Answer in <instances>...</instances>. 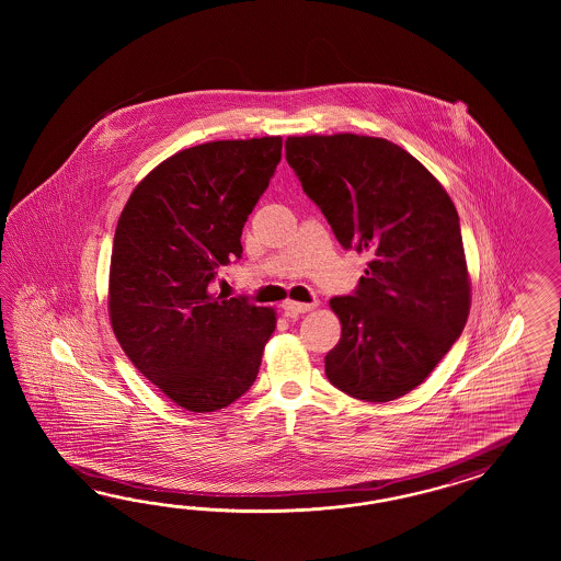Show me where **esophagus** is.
<instances>
[{"mask_svg": "<svg viewBox=\"0 0 561 561\" xmlns=\"http://www.w3.org/2000/svg\"><path fill=\"white\" fill-rule=\"evenodd\" d=\"M314 302H310V305H305V302H294V300H286L282 308H284V312H286V317H298V314H305L308 310H312L314 308Z\"/></svg>", "mask_w": 561, "mask_h": 561, "instance_id": "esophagus-1", "label": "esophagus"}]
</instances>
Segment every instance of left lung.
Listing matches in <instances>:
<instances>
[{"label":"left lung","instance_id":"obj_1","mask_svg":"<svg viewBox=\"0 0 561 561\" xmlns=\"http://www.w3.org/2000/svg\"><path fill=\"white\" fill-rule=\"evenodd\" d=\"M286 160L341 247L373 255L356 289L329 302L341 340L324 356V374L359 401L399 399L424 382L469 317L455 204L382 137H288Z\"/></svg>","mask_w":561,"mask_h":561}]
</instances>
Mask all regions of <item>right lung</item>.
I'll use <instances>...</instances> for the list:
<instances>
[{
  "label": "right lung",
  "instance_id": "right-lung-1",
  "mask_svg": "<svg viewBox=\"0 0 561 561\" xmlns=\"http://www.w3.org/2000/svg\"><path fill=\"white\" fill-rule=\"evenodd\" d=\"M282 160V137L209 141L170 156L121 214L108 279L111 324L139 373L195 413L255 382L275 331L272 308L214 296L242 256V228Z\"/></svg>",
  "mask_w": 561,
  "mask_h": 561
}]
</instances>
